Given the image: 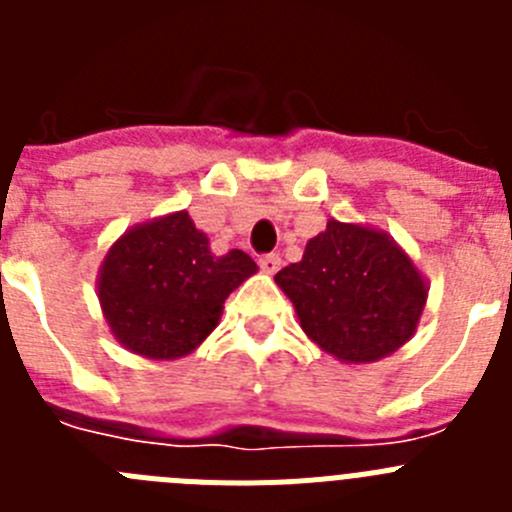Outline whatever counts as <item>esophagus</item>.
Listing matches in <instances>:
<instances>
[{
  "instance_id": "1",
  "label": "esophagus",
  "mask_w": 512,
  "mask_h": 512,
  "mask_svg": "<svg viewBox=\"0 0 512 512\" xmlns=\"http://www.w3.org/2000/svg\"><path fill=\"white\" fill-rule=\"evenodd\" d=\"M259 266L264 274H277L279 266H282V259H279L277 253H266V256H261L259 259Z\"/></svg>"
}]
</instances>
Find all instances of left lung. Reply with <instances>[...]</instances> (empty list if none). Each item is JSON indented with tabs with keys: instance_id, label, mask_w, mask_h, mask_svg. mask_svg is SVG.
<instances>
[{
	"instance_id": "8db88e82",
	"label": "left lung",
	"mask_w": 512,
	"mask_h": 512,
	"mask_svg": "<svg viewBox=\"0 0 512 512\" xmlns=\"http://www.w3.org/2000/svg\"><path fill=\"white\" fill-rule=\"evenodd\" d=\"M274 282L305 336L341 364L395 354L415 336L428 300V279L390 233L336 217Z\"/></svg>"
}]
</instances>
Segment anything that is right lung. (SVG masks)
<instances>
[{
	"label": "right lung",
	"instance_id": "right-lung-1",
	"mask_svg": "<svg viewBox=\"0 0 512 512\" xmlns=\"http://www.w3.org/2000/svg\"><path fill=\"white\" fill-rule=\"evenodd\" d=\"M259 271L248 253L215 256L187 210L128 228L97 274L110 333L133 354L176 361L192 354L220 323L235 287Z\"/></svg>",
	"mask_w": 512,
	"mask_h": 512
}]
</instances>
